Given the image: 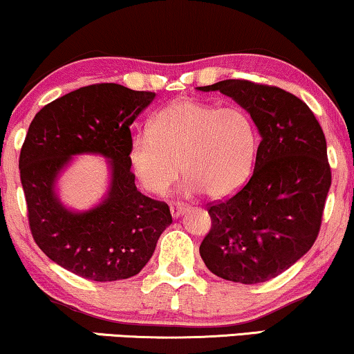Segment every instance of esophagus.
I'll use <instances>...</instances> for the list:
<instances>
[{
    "instance_id": "1",
    "label": "esophagus",
    "mask_w": 354,
    "mask_h": 354,
    "mask_svg": "<svg viewBox=\"0 0 354 354\" xmlns=\"http://www.w3.org/2000/svg\"><path fill=\"white\" fill-rule=\"evenodd\" d=\"M169 211H171V216L173 218H180V216H183L186 212V206H183V204H169Z\"/></svg>"
}]
</instances>
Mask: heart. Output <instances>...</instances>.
<instances>
[{
	"instance_id": "b5f03b06",
	"label": "heart",
	"mask_w": 354,
	"mask_h": 354,
	"mask_svg": "<svg viewBox=\"0 0 354 354\" xmlns=\"http://www.w3.org/2000/svg\"><path fill=\"white\" fill-rule=\"evenodd\" d=\"M257 151V127L244 109L181 99L133 135L129 160L148 193L165 194L185 168L186 194L224 198L249 180Z\"/></svg>"
}]
</instances>
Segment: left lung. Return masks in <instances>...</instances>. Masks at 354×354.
Here are the masks:
<instances>
[{"label": "left lung", "instance_id": "obj_1", "mask_svg": "<svg viewBox=\"0 0 354 354\" xmlns=\"http://www.w3.org/2000/svg\"><path fill=\"white\" fill-rule=\"evenodd\" d=\"M199 91L231 97L261 135L249 181L207 207L212 224L199 254L221 279L267 282L317 241L331 186L325 133L308 105L283 88L229 79Z\"/></svg>", "mask_w": 354, "mask_h": 354}]
</instances>
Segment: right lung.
I'll return each mask as SVG.
<instances>
[{
    "label": "right lung",
    "instance_id": "add662e5",
    "mask_svg": "<svg viewBox=\"0 0 354 354\" xmlns=\"http://www.w3.org/2000/svg\"><path fill=\"white\" fill-rule=\"evenodd\" d=\"M155 99L118 84H93L42 107L19 155L31 234L50 261L95 282L130 279L147 266L173 223L168 204L140 193L130 171V125ZM77 154L109 160L108 194L87 212H72L55 193Z\"/></svg>",
    "mask_w": 354,
    "mask_h": 354
}]
</instances>
